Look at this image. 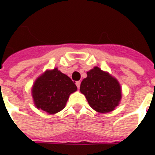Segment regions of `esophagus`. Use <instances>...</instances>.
Listing matches in <instances>:
<instances>
[{
	"instance_id": "obj_1",
	"label": "esophagus",
	"mask_w": 155,
	"mask_h": 155,
	"mask_svg": "<svg viewBox=\"0 0 155 155\" xmlns=\"http://www.w3.org/2000/svg\"><path fill=\"white\" fill-rule=\"evenodd\" d=\"M75 84H76V86H77L78 89H80V86H81V81H76V82H75Z\"/></svg>"
}]
</instances>
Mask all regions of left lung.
<instances>
[{
	"label": "left lung",
	"instance_id": "obj_1",
	"mask_svg": "<svg viewBox=\"0 0 155 155\" xmlns=\"http://www.w3.org/2000/svg\"><path fill=\"white\" fill-rule=\"evenodd\" d=\"M80 91L94 110L107 113L114 110L121 99V89L116 79L94 67L87 72V77L81 84Z\"/></svg>",
	"mask_w": 155,
	"mask_h": 155
}]
</instances>
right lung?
<instances>
[{
    "label": "right lung",
    "instance_id": "obj_1",
    "mask_svg": "<svg viewBox=\"0 0 155 155\" xmlns=\"http://www.w3.org/2000/svg\"><path fill=\"white\" fill-rule=\"evenodd\" d=\"M76 90L71 78L55 68L45 72L35 81L32 96L36 107L52 114L64 109L70 94Z\"/></svg>",
    "mask_w": 155,
    "mask_h": 155
}]
</instances>
